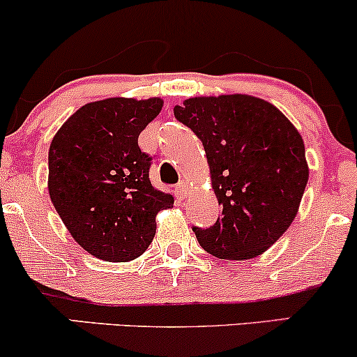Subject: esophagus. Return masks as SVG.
<instances>
[{
    "label": "esophagus",
    "mask_w": 357,
    "mask_h": 357,
    "mask_svg": "<svg viewBox=\"0 0 357 357\" xmlns=\"http://www.w3.org/2000/svg\"><path fill=\"white\" fill-rule=\"evenodd\" d=\"M176 192H178V196H186V192H188L186 183L181 181V183L176 184Z\"/></svg>",
    "instance_id": "obj_1"
}]
</instances>
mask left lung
<instances>
[{
  "instance_id": "8db88e82",
  "label": "left lung",
  "mask_w": 357,
  "mask_h": 357,
  "mask_svg": "<svg viewBox=\"0 0 357 357\" xmlns=\"http://www.w3.org/2000/svg\"><path fill=\"white\" fill-rule=\"evenodd\" d=\"M174 116L202 139L221 215L192 227L199 245L225 260H248L284 235L309 179L301 134L277 107L257 97H195Z\"/></svg>"
}]
</instances>
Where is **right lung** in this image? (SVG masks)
Instances as JSON below:
<instances>
[{
	"mask_svg": "<svg viewBox=\"0 0 357 357\" xmlns=\"http://www.w3.org/2000/svg\"><path fill=\"white\" fill-rule=\"evenodd\" d=\"M161 99H105L84 105L60 127L48 153V191L67 230L90 255L129 261L146 252L155 215L173 206L151 184L153 158L139 134Z\"/></svg>",
	"mask_w": 357,
	"mask_h": 357,
	"instance_id": "right-lung-1",
	"label": "right lung"
}]
</instances>
